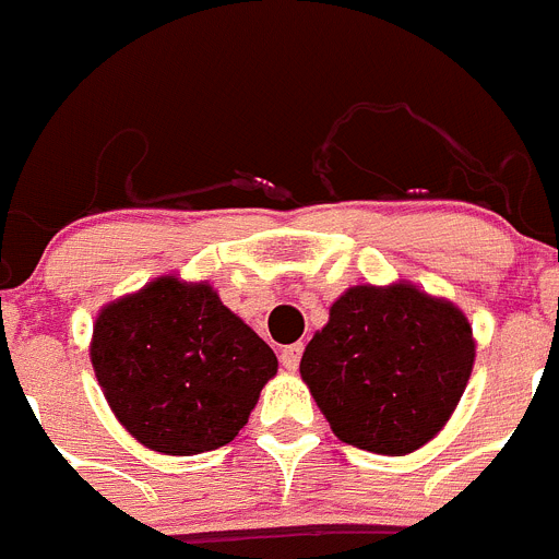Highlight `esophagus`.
<instances>
[{"label":"esophagus","instance_id":"obj_1","mask_svg":"<svg viewBox=\"0 0 559 559\" xmlns=\"http://www.w3.org/2000/svg\"><path fill=\"white\" fill-rule=\"evenodd\" d=\"M302 344H290V347L283 349V355H280V364H283L288 372H294L296 367H299V358H302Z\"/></svg>","mask_w":559,"mask_h":559}]
</instances>
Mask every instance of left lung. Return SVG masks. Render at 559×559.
<instances>
[{"mask_svg":"<svg viewBox=\"0 0 559 559\" xmlns=\"http://www.w3.org/2000/svg\"><path fill=\"white\" fill-rule=\"evenodd\" d=\"M473 360L467 316L400 280L344 290L299 372L341 442L406 456L451 419Z\"/></svg>","mask_w":559,"mask_h":559,"instance_id":"8db88e82","label":"left lung"}]
</instances>
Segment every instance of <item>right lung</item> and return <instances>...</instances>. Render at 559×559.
Returning <instances> with one entry per match:
<instances>
[{
	"label": "right lung",
	"mask_w": 559,
	"mask_h": 559,
	"mask_svg": "<svg viewBox=\"0 0 559 559\" xmlns=\"http://www.w3.org/2000/svg\"><path fill=\"white\" fill-rule=\"evenodd\" d=\"M92 367L114 417L151 451H215L249 423L276 355L210 283L159 276L106 305Z\"/></svg>",
	"instance_id": "obj_1"
}]
</instances>
